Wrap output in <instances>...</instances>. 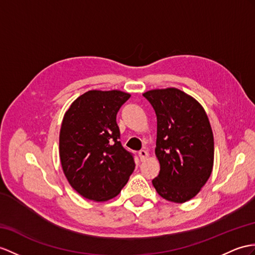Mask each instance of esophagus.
<instances>
[{"instance_id":"34e87169","label":"esophagus","mask_w":255,"mask_h":255,"mask_svg":"<svg viewBox=\"0 0 255 255\" xmlns=\"http://www.w3.org/2000/svg\"><path fill=\"white\" fill-rule=\"evenodd\" d=\"M138 156H139L140 161H145L148 157V151L145 150V149H141V150H139V152H138Z\"/></svg>"}]
</instances>
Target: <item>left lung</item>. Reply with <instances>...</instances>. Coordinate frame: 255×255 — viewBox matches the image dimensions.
<instances>
[{
  "mask_svg": "<svg viewBox=\"0 0 255 255\" xmlns=\"http://www.w3.org/2000/svg\"><path fill=\"white\" fill-rule=\"evenodd\" d=\"M157 116L156 156L159 175L152 179L167 201L194 198L213 167L214 139L206 111L196 99L174 88L144 93Z\"/></svg>",
  "mask_w": 255,
  "mask_h": 255,
  "instance_id": "obj_1",
  "label": "left lung"
}]
</instances>
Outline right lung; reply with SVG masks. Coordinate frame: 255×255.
<instances>
[{
  "instance_id": "1",
  "label": "right lung",
  "mask_w": 255,
  "mask_h": 255,
  "mask_svg": "<svg viewBox=\"0 0 255 255\" xmlns=\"http://www.w3.org/2000/svg\"><path fill=\"white\" fill-rule=\"evenodd\" d=\"M131 95L89 91L65 114L59 134L61 166L71 187L86 199L119 195L135 169L134 156L121 145L117 114Z\"/></svg>"
}]
</instances>
